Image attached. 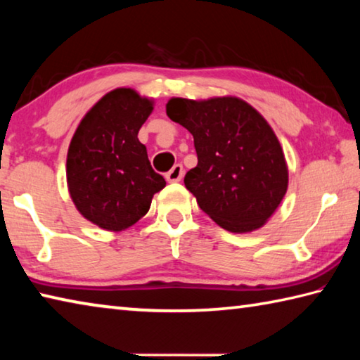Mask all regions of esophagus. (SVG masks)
<instances>
[{"mask_svg": "<svg viewBox=\"0 0 360 360\" xmlns=\"http://www.w3.org/2000/svg\"><path fill=\"white\" fill-rule=\"evenodd\" d=\"M182 176H184V168H182V165H174L167 173L165 178L168 182H179L182 179Z\"/></svg>", "mask_w": 360, "mask_h": 360, "instance_id": "obj_1", "label": "esophagus"}]
</instances>
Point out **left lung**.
Wrapping results in <instances>:
<instances>
[{
	"instance_id": "1",
	"label": "left lung",
	"mask_w": 360,
	"mask_h": 360,
	"mask_svg": "<svg viewBox=\"0 0 360 360\" xmlns=\"http://www.w3.org/2000/svg\"><path fill=\"white\" fill-rule=\"evenodd\" d=\"M167 114L193 136L198 163L184 184L200 208L233 233L264 227L289 184L283 148L264 115L231 95L172 98Z\"/></svg>"
}]
</instances>
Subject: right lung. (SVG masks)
<instances>
[{
	"label": "right lung",
	"mask_w": 360,
	"mask_h": 360,
	"mask_svg": "<svg viewBox=\"0 0 360 360\" xmlns=\"http://www.w3.org/2000/svg\"><path fill=\"white\" fill-rule=\"evenodd\" d=\"M152 111V98L130 87L114 89L89 109L71 138L66 155L71 200L87 221L103 230L131 227L167 186L138 139Z\"/></svg>",
	"instance_id": "1"
}]
</instances>
